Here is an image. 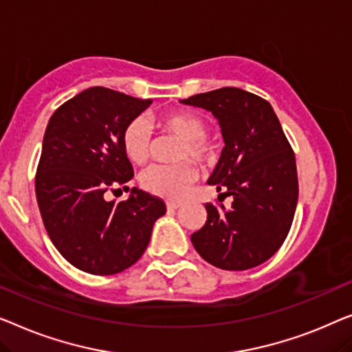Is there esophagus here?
I'll list each match as a JSON object with an SVG mask.
<instances>
[{
    "instance_id": "obj_1",
    "label": "esophagus",
    "mask_w": 352,
    "mask_h": 352,
    "mask_svg": "<svg viewBox=\"0 0 352 352\" xmlns=\"http://www.w3.org/2000/svg\"><path fill=\"white\" fill-rule=\"evenodd\" d=\"M166 206H167V210H175V209H178V207H180V202L167 201Z\"/></svg>"
}]
</instances>
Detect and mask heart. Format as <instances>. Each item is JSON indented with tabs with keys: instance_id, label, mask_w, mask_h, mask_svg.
I'll list each match as a JSON object with an SVG mask.
<instances>
[{
	"instance_id": "heart-1",
	"label": "heart",
	"mask_w": 352,
	"mask_h": 352,
	"mask_svg": "<svg viewBox=\"0 0 352 352\" xmlns=\"http://www.w3.org/2000/svg\"><path fill=\"white\" fill-rule=\"evenodd\" d=\"M157 127L162 132L182 138L175 166H151L142 172L140 185L151 195L166 199H180L196 178V169L190 161L209 164L215 157V143L206 135V121L195 111L172 110L157 116ZM121 145L133 164H145L151 150V127L143 116L127 122L121 135Z\"/></svg>"
}]
</instances>
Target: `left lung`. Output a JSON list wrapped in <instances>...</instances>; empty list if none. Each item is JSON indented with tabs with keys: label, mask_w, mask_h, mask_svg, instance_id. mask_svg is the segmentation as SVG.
I'll return each mask as SVG.
<instances>
[{
	"label": "left lung",
	"mask_w": 352,
	"mask_h": 352,
	"mask_svg": "<svg viewBox=\"0 0 352 352\" xmlns=\"http://www.w3.org/2000/svg\"><path fill=\"white\" fill-rule=\"evenodd\" d=\"M180 102L204 108L219 121L225 148L207 183L232 197L228 210L206 204V225L191 234L192 245L221 270L265 263L289 234L298 201L295 155L273 107L239 87Z\"/></svg>",
	"instance_id": "left-lung-1"
}]
</instances>
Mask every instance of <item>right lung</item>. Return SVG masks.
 I'll return each instance as SVG.
<instances>
[{
    "label": "right lung",
    "instance_id": "add662e5",
    "mask_svg": "<svg viewBox=\"0 0 352 352\" xmlns=\"http://www.w3.org/2000/svg\"><path fill=\"white\" fill-rule=\"evenodd\" d=\"M151 102L89 87L47 122L34 180L38 207L52 244L84 273L110 276L132 266L166 214L160 197L138 188L118 204L103 197L133 177L121 135Z\"/></svg>",
    "mask_w": 352,
    "mask_h": 352
}]
</instances>
